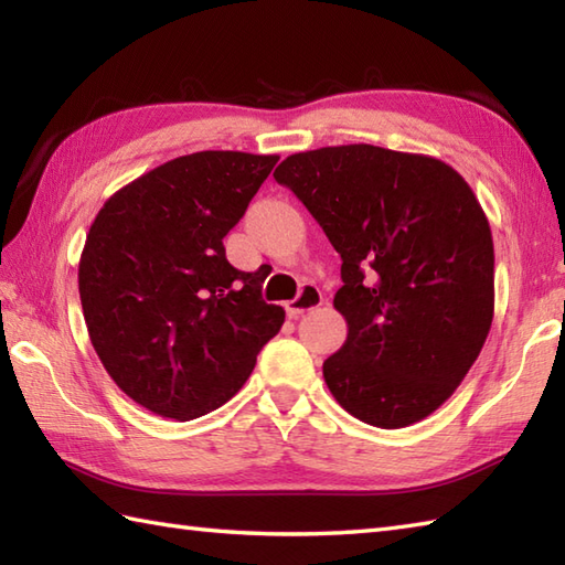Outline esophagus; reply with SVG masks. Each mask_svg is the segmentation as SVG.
Returning a JSON list of instances; mask_svg holds the SVG:
<instances>
[{
    "mask_svg": "<svg viewBox=\"0 0 565 565\" xmlns=\"http://www.w3.org/2000/svg\"><path fill=\"white\" fill-rule=\"evenodd\" d=\"M320 306H322L320 289H316V286H303V291L298 294L291 303H286V313H289V318L298 320L303 313H308V310L320 308Z\"/></svg>",
    "mask_w": 565,
    "mask_h": 565,
    "instance_id": "34e87169",
    "label": "esophagus"
}]
</instances>
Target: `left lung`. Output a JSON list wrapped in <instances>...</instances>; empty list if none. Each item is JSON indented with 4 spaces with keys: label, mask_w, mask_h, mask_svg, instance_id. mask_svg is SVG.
<instances>
[{
    "label": "left lung",
    "mask_w": 565,
    "mask_h": 565,
    "mask_svg": "<svg viewBox=\"0 0 565 565\" xmlns=\"http://www.w3.org/2000/svg\"><path fill=\"white\" fill-rule=\"evenodd\" d=\"M274 179L342 257L347 340L322 364L334 401L383 429L425 419L493 326V235L473 189L437 158L366 142L289 154Z\"/></svg>",
    "instance_id": "1"
}]
</instances>
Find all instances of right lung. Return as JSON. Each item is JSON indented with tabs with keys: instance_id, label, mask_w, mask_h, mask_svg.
Segmentation results:
<instances>
[{
	"instance_id": "1",
	"label": "right lung",
	"mask_w": 565,
	"mask_h": 565,
	"mask_svg": "<svg viewBox=\"0 0 565 565\" xmlns=\"http://www.w3.org/2000/svg\"><path fill=\"white\" fill-rule=\"evenodd\" d=\"M276 160L184 154L118 189L89 227L77 279L92 347L154 415L186 423L231 401L281 328L284 308L223 247Z\"/></svg>"
}]
</instances>
